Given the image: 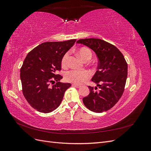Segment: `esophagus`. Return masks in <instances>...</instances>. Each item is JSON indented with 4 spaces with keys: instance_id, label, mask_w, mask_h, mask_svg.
Returning <instances> with one entry per match:
<instances>
[{
    "instance_id": "obj_1",
    "label": "esophagus",
    "mask_w": 151,
    "mask_h": 151,
    "mask_svg": "<svg viewBox=\"0 0 151 151\" xmlns=\"http://www.w3.org/2000/svg\"><path fill=\"white\" fill-rule=\"evenodd\" d=\"M72 87H75V88H80V86L79 85H77V84H72Z\"/></svg>"
}]
</instances>
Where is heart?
<instances>
[{
	"label": "heart",
	"mask_w": 151,
	"mask_h": 151,
	"mask_svg": "<svg viewBox=\"0 0 151 151\" xmlns=\"http://www.w3.org/2000/svg\"><path fill=\"white\" fill-rule=\"evenodd\" d=\"M78 53L82 59L84 61L89 60L92 57V52L91 50L86 47L81 48L78 50ZM70 53L67 52L65 53L62 58V66L63 67H67L68 63V58H69ZM91 76L90 72L88 70H71L67 71L65 74V79L66 81L69 82L76 84H81L88 80Z\"/></svg>",
	"instance_id": "1"
}]
</instances>
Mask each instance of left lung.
<instances>
[{
  "label": "left lung",
  "mask_w": 151,
  "mask_h": 151,
  "mask_svg": "<svg viewBox=\"0 0 151 151\" xmlns=\"http://www.w3.org/2000/svg\"><path fill=\"white\" fill-rule=\"evenodd\" d=\"M86 45L98 58V70L92 81L98 88L89 86L90 93L83 99L89 110L102 113L111 109L119 101L125 89L128 66L124 56L115 45L98 38L81 39L77 42Z\"/></svg>",
  "instance_id": "8db88e82"
}]
</instances>
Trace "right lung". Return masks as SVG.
Segmentation results:
<instances>
[{
	"label": "right lung",
	"mask_w": 151,
	"mask_h": 151,
	"mask_svg": "<svg viewBox=\"0 0 151 151\" xmlns=\"http://www.w3.org/2000/svg\"><path fill=\"white\" fill-rule=\"evenodd\" d=\"M76 42L74 39L43 43L25 58L20 70L22 93L30 106L38 111L48 113L57 109L65 91L71 86L70 83L58 82L62 76L57 73L61 70L63 56Z\"/></svg>",
	"instance_id": "right-lung-1"
}]
</instances>
